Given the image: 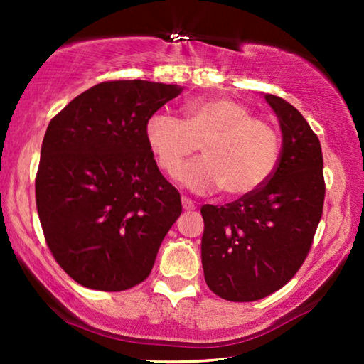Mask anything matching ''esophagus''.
Returning a JSON list of instances; mask_svg holds the SVG:
<instances>
[{"instance_id":"34e87169","label":"esophagus","mask_w":364,"mask_h":364,"mask_svg":"<svg viewBox=\"0 0 364 364\" xmlns=\"http://www.w3.org/2000/svg\"><path fill=\"white\" fill-rule=\"evenodd\" d=\"M182 207H183V210H186V212L196 210V203H193L191 198H187V197H182Z\"/></svg>"}]
</instances>
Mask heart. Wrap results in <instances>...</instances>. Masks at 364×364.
Returning a JSON list of instances; mask_svg holds the SVG:
<instances>
[{
    "mask_svg": "<svg viewBox=\"0 0 364 364\" xmlns=\"http://www.w3.org/2000/svg\"><path fill=\"white\" fill-rule=\"evenodd\" d=\"M146 141L167 176L203 144L204 157L178 173V181L197 192L222 187L228 197H245L273 176L280 161V136L252 109L232 97L193 99L183 119L156 112L147 119Z\"/></svg>",
    "mask_w": 364,
    "mask_h": 364,
    "instance_id": "1",
    "label": "heart"
}]
</instances>
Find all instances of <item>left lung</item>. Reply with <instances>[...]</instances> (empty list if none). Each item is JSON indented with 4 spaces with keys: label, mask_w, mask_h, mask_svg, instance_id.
Returning <instances> with one entry per match:
<instances>
[{
    "label": "left lung",
    "mask_w": 364,
    "mask_h": 364,
    "mask_svg": "<svg viewBox=\"0 0 364 364\" xmlns=\"http://www.w3.org/2000/svg\"><path fill=\"white\" fill-rule=\"evenodd\" d=\"M280 121V161L267 183L225 205H203L202 267L228 301L265 298L295 277L310 252L325 202L316 134L285 99L265 94Z\"/></svg>",
    "instance_id": "1"
}]
</instances>
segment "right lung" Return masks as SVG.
Wrapping results in <instances>:
<instances>
[{
	"label": "right lung",
	"mask_w": 364,
	"mask_h": 364,
	"mask_svg": "<svg viewBox=\"0 0 364 364\" xmlns=\"http://www.w3.org/2000/svg\"><path fill=\"white\" fill-rule=\"evenodd\" d=\"M181 92L141 79L101 82L49 122L36 208L54 260L79 285L122 291L151 275L182 203L147 146L146 124Z\"/></svg>",
	"instance_id": "1"
}]
</instances>
